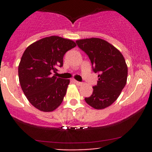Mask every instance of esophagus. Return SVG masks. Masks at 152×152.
I'll use <instances>...</instances> for the list:
<instances>
[{
  "mask_svg": "<svg viewBox=\"0 0 152 152\" xmlns=\"http://www.w3.org/2000/svg\"><path fill=\"white\" fill-rule=\"evenodd\" d=\"M73 82H74V83L76 84V85H79V86H80V85H82V82H78V81H76V80H74V79H73Z\"/></svg>",
  "mask_w": 152,
  "mask_h": 152,
  "instance_id": "1",
  "label": "esophagus"
}]
</instances>
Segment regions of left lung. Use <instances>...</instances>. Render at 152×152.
<instances>
[{"mask_svg":"<svg viewBox=\"0 0 152 152\" xmlns=\"http://www.w3.org/2000/svg\"><path fill=\"white\" fill-rule=\"evenodd\" d=\"M76 42L88 56L93 72L99 73L97 85L85 102L96 110L104 109L115 102L126 84L128 68L124 57L116 48L99 38Z\"/></svg>","mask_w":152,"mask_h":152,"instance_id":"obj_1","label":"left lung"}]
</instances>
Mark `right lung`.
Masks as SVG:
<instances>
[{"label": "right lung", "mask_w": 152, "mask_h": 152, "mask_svg": "<svg viewBox=\"0 0 152 152\" xmlns=\"http://www.w3.org/2000/svg\"><path fill=\"white\" fill-rule=\"evenodd\" d=\"M76 45L70 39L50 36L24 51L18 66L20 84L29 102L40 111L52 112L62 104L70 80L51 74L63 66L64 55Z\"/></svg>", "instance_id": "add662e5"}]
</instances>
